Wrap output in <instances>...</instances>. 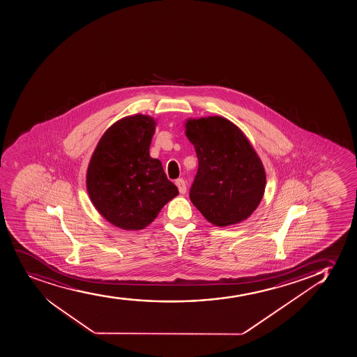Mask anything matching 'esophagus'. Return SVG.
<instances>
[{
    "label": "esophagus",
    "instance_id": "obj_1",
    "mask_svg": "<svg viewBox=\"0 0 357 357\" xmlns=\"http://www.w3.org/2000/svg\"><path fill=\"white\" fill-rule=\"evenodd\" d=\"M176 188L179 190L181 195H185L186 193V183H185L184 179L183 178H179V179H176Z\"/></svg>",
    "mask_w": 357,
    "mask_h": 357
}]
</instances>
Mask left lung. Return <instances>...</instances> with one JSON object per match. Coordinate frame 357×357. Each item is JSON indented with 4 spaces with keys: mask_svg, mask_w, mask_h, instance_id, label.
<instances>
[{
    "mask_svg": "<svg viewBox=\"0 0 357 357\" xmlns=\"http://www.w3.org/2000/svg\"><path fill=\"white\" fill-rule=\"evenodd\" d=\"M185 127L198 158L190 188L192 203L217 227L245 220L261 203L266 181L249 140L222 116L190 119Z\"/></svg>",
    "mask_w": 357,
    "mask_h": 357,
    "instance_id": "1",
    "label": "left lung"
}]
</instances>
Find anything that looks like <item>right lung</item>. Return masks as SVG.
<instances>
[{
	"label": "right lung",
	"instance_id": "add662e5",
	"mask_svg": "<svg viewBox=\"0 0 357 357\" xmlns=\"http://www.w3.org/2000/svg\"><path fill=\"white\" fill-rule=\"evenodd\" d=\"M155 121L135 114L100 139L87 169V191L100 215L123 230H142L178 196L160 160L150 157Z\"/></svg>",
	"mask_w": 357,
	"mask_h": 357
}]
</instances>
